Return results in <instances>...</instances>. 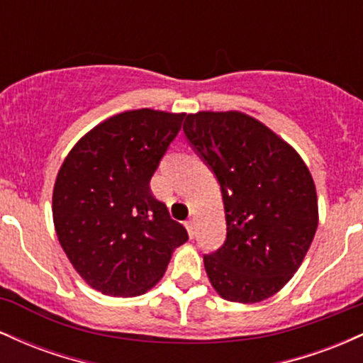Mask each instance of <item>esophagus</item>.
Returning <instances> with one entry per match:
<instances>
[{
  "instance_id": "esophagus-1",
  "label": "esophagus",
  "mask_w": 363,
  "mask_h": 363,
  "mask_svg": "<svg viewBox=\"0 0 363 363\" xmlns=\"http://www.w3.org/2000/svg\"><path fill=\"white\" fill-rule=\"evenodd\" d=\"M186 228H187V234H189V237H194L196 234V227H194V220H187L186 222Z\"/></svg>"
}]
</instances>
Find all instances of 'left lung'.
I'll use <instances>...</instances> for the list:
<instances>
[{"instance_id": "obj_1", "label": "left lung", "mask_w": 363, "mask_h": 363, "mask_svg": "<svg viewBox=\"0 0 363 363\" xmlns=\"http://www.w3.org/2000/svg\"><path fill=\"white\" fill-rule=\"evenodd\" d=\"M186 138L222 189L227 239L205 256L225 301L256 303L301 268L318 230V193L302 157L261 121L239 111L187 114Z\"/></svg>"}]
</instances>
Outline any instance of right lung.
I'll use <instances>...</instances> for the list:
<instances>
[{
	"label": "right lung",
	"instance_id": "obj_1",
	"mask_svg": "<svg viewBox=\"0 0 363 363\" xmlns=\"http://www.w3.org/2000/svg\"><path fill=\"white\" fill-rule=\"evenodd\" d=\"M184 116L153 109L112 116L78 140L57 172V239L77 273L104 295L148 291L187 240L186 228L150 189Z\"/></svg>",
	"mask_w": 363,
	"mask_h": 363
}]
</instances>
